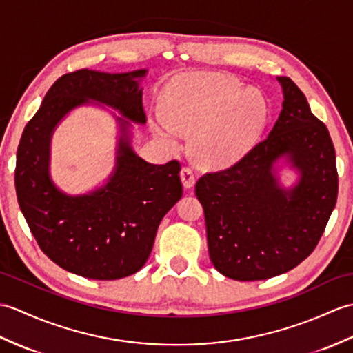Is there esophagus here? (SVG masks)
<instances>
[{
	"label": "esophagus",
	"instance_id": "obj_1",
	"mask_svg": "<svg viewBox=\"0 0 353 353\" xmlns=\"http://www.w3.org/2000/svg\"><path fill=\"white\" fill-rule=\"evenodd\" d=\"M180 179H182L185 190H191V188L195 185V177H194V173L190 167L182 168V171H180Z\"/></svg>",
	"mask_w": 353,
	"mask_h": 353
}]
</instances>
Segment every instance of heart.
Masks as SVG:
<instances>
[{
    "label": "heart",
    "mask_w": 353,
    "mask_h": 353,
    "mask_svg": "<svg viewBox=\"0 0 353 353\" xmlns=\"http://www.w3.org/2000/svg\"><path fill=\"white\" fill-rule=\"evenodd\" d=\"M268 117V103L257 90H245L232 77L194 73L167 87L163 114L152 128L170 152L182 150L183 137L194 135L196 158L210 167H227L256 147Z\"/></svg>",
    "instance_id": "obj_1"
}]
</instances>
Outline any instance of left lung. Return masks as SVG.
I'll list each match as a JSON object with an SVG mask.
<instances>
[{
  "label": "left lung",
  "mask_w": 353,
  "mask_h": 353,
  "mask_svg": "<svg viewBox=\"0 0 353 353\" xmlns=\"http://www.w3.org/2000/svg\"><path fill=\"white\" fill-rule=\"evenodd\" d=\"M283 110L263 141L233 167L199 179L195 195L206 218L209 257L237 281L268 280L314 251L337 203L335 150L326 126L288 77ZM285 157L300 173L285 190L274 162Z\"/></svg>",
  "instance_id": "obj_1"
}]
</instances>
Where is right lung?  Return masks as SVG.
Masks as SVG:
<instances>
[{"mask_svg": "<svg viewBox=\"0 0 353 353\" xmlns=\"http://www.w3.org/2000/svg\"><path fill=\"white\" fill-rule=\"evenodd\" d=\"M147 69L65 73L48 90L23 129L16 154L18 203L40 250L60 268L92 280H119L138 272L149 259L159 223L183 194L180 163L154 165L130 145V122L144 125ZM94 100L117 109L121 128L117 167L96 192L68 196L48 176V147L61 119Z\"/></svg>", "mask_w": 353, "mask_h": 353, "instance_id": "right-lung-1", "label": "right lung"}]
</instances>
